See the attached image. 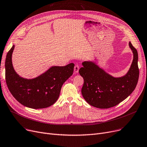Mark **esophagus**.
<instances>
[{"label":"esophagus","mask_w":147,"mask_h":147,"mask_svg":"<svg viewBox=\"0 0 147 147\" xmlns=\"http://www.w3.org/2000/svg\"><path fill=\"white\" fill-rule=\"evenodd\" d=\"M79 70V66L78 65H76L74 68V71L75 73H78Z\"/></svg>","instance_id":"esophagus-1"}]
</instances>
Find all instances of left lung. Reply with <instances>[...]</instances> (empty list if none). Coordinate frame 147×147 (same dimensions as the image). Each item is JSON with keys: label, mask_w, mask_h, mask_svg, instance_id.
Wrapping results in <instances>:
<instances>
[{"label": "left lung", "mask_w": 147, "mask_h": 147, "mask_svg": "<svg viewBox=\"0 0 147 147\" xmlns=\"http://www.w3.org/2000/svg\"><path fill=\"white\" fill-rule=\"evenodd\" d=\"M133 61L127 73L114 77L106 72L94 61L82 63L79 74L84 79L82 94L90 105L98 109H109L127 98L135 90L139 78L138 54L129 42Z\"/></svg>", "instance_id": "left-lung-1"}]
</instances>
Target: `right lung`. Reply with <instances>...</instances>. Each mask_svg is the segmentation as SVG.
I'll return each instance as SVG.
<instances>
[{
  "label": "right lung",
  "mask_w": 147,
  "mask_h": 147,
  "mask_svg": "<svg viewBox=\"0 0 147 147\" xmlns=\"http://www.w3.org/2000/svg\"><path fill=\"white\" fill-rule=\"evenodd\" d=\"M13 45L7 52L5 60V78L11 94L25 107L33 109L47 108L59 98L64 83L73 74L74 64L52 66L47 71L33 79L22 78L12 65Z\"/></svg>",
  "instance_id": "right-lung-1"
}]
</instances>
